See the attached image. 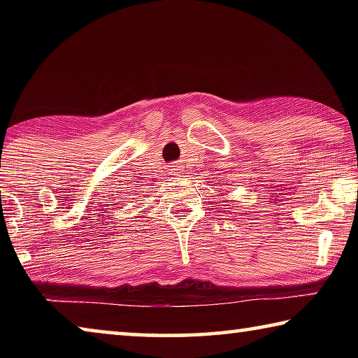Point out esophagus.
<instances>
[{
	"instance_id": "obj_1",
	"label": "esophagus",
	"mask_w": 358,
	"mask_h": 358,
	"mask_svg": "<svg viewBox=\"0 0 358 358\" xmlns=\"http://www.w3.org/2000/svg\"><path fill=\"white\" fill-rule=\"evenodd\" d=\"M171 175H172V177H180V175H181L180 166H173L172 171H171Z\"/></svg>"
}]
</instances>
